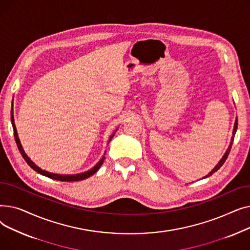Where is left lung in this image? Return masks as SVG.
I'll use <instances>...</instances> for the list:
<instances>
[{
	"instance_id": "obj_1",
	"label": "left lung",
	"mask_w": 250,
	"mask_h": 250,
	"mask_svg": "<svg viewBox=\"0 0 250 250\" xmlns=\"http://www.w3.org/2000/svg\"><path fill=\"white\" fill-rule=\"evenodd\" d=\"M237 126H238V122H237V118H236L235 124H234V128H233V136H232V138H231L230 145H229V147H228L226 153L224 154V156L222 157V159L219 161V163L215 166V168L212 170V171L209 172L208 175H206L204 178H207V177H208V176H211L213 173H215V172L217 171V170L220 169V167H221L223 164L225 163V161H226V159H227V157H228V155H229V153H230V150H231V147H232V144H233V140H234V136H235V134H236V130H237Z\"/></svg>"
}]
</instances>
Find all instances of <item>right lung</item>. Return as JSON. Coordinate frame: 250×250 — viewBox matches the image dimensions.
<instances>
[{"label": "right lung", "mask_w": 250, "mask_h": 250, "mask_svg": "<svg viewBox=\"0 0 250 250\" xmlns=\"http://www.w3.org/2000/svg\"><path fill=\"white\" fill-rule=\"evenodd\" d=\"M11 122H12V125H13V129H14V137H15V141H16V144H17V147L22 155V157L24 158V160L27 162V164L33 169L35 170L36 172L41 173L46 177H49V178H52V179H56V180H60V181H79V180H83V179H86L88 177H90L91 175H93L94 173H96L98 171V169L101 167L103 161H104V156L102 157V159H100V161L93 167L92 169L88 170V171H85V172H82V173H79V174H68V175H64V174H57V173H51V172H48V171H45V170H42V168H39L35 163L32 162V160H30L29 157L26 155V153L24 152L23 148H22V145L20 143V140L18 138V134H17V129H16V126H15V123H14V115H13V108L11 109ZM116 132V130H115ZM114 134H112L109 138V142L111 141V139L113 138ZM108 142V143H109Z\"/></svg>", "instance_id": "add662e5"}]
</instances>
